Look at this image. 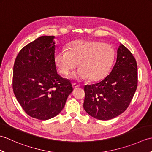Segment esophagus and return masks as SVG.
<instances>
[{
  "label": "esophagus",
  "instance_id": "obj_1",
  "mask_svg": "<svg viewBox=\"0 0 152 152\" xmlns=\"http://www.w3.org/2000/svg\"><path fill=\"white\" fill-rule=\"evenodd\" d=\"M72 87H73V88H79L80 86L78 84H77V83H73Z\"/></svg>",
  "mask_w": 152,
  "mask_h": 152
}]
</instances>
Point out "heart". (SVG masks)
<instances>
[{
  "label": "heart",
  "mask_w": 152,
  "mask_h": 152,
  "mask_svg": "<svg viewBox=\"0 0 152 152\" xmlns=\"http://www.w3.org/2000/svg\"><path fill=\"white\" fill-rule=\"evenodd\" d=\"M114 57V48L108 44L78 40L72 42L67 50L58 51L54 61L59 72L64 76L69 75L79 63L81 68L74 74V78L97 82L107 76Z\"/></svg>",
  "instance_id": "b5f03b06"
}]
</instances>
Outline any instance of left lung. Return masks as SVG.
Instances as JSON below:
<instances>
[{"label":"left lung","mask_w":152,"mask_h":152,"mask_svg":"<svg viewBox=\"0 0 152 152\" xmlns=\"http://www.w3.org/2000/svg\"><path fill=\"white\" fill-rule=\"evenodd\" d=\"M137 84L136 59L120 44L111 72L101 82L84 87L83 108L88 114L100 120L117 117L128 108Z\"/></svg>","instance_id":"left-lung-1"}]
</instances>
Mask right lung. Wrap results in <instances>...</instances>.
<instances>
[{"label": "right lung", "instance_id": "obj_1", "mask_svg": "<svg viewBox=\"0 0 152 152\" xmlns=\"http://www.w3.org/2000/svg\"><path fill=\"white\" fill-rule=\"evenodd\" d=\"M54 38L40 37L23 48L13 70L16 99L28 115L40 120L59 114L73 91L69 80L57 73Z\"/></svg>", "mask_w": 152, "mask_h": 152}]
</instances>
